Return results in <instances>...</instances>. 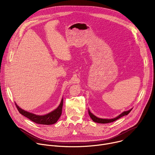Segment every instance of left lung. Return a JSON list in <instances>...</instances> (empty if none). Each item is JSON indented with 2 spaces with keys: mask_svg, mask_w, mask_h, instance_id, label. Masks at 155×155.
I'll list each match as a JSON object with an SVG mask.
<instances>
[{
  "mask_svg": "<svg viewBox=\"0 0 155 155\" xmlns=\"http://www.w3.org/2000/svg\"><path fill=\"white\" fill-rule=\"evenodd\" d=\"M132 108L130 109L129 110H128V111H125V112H123L122 114H121L120 115H118L117 117L115 118H113V119H102V118H97V117H96L95 115H94L93 114H91L90 111V110H88V113H89V115L90 117H91V118L92 119V120L96 123H102V124H105V123H112V122H114L116 120H117L118 119L120 118L121 117H123V116H125V115H127V114H129L130 113V112L131 111Z\"/></svg>",
  "mask_w": 155,
  "mask_h": 155,
  "instance_id": "left-lung-1",
  "label": "left lung"
}]
</instances>
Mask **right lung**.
Wrapping results in <instances>:
<instances>
[{
  "mask_svg": "<svg viewBox=\"0 0 155 155\" xmlns=\"http://www.w3.org/2000/svg\"><path fill=\"white\" fill-rule=\"evenodd\" d=\"M16 107L19 111V112L24 115L25 117L29 118L32 121L40 124H46V125H50L54 124L58 121L59 117L62 114V105H63V99H62L61 102L58 106V107L55 109L53 111L51 112L50 113L46 114L45 115H37L35 114L28 112L25 110L21 109L16 104H15Z\"/></svg>",
  "mask_w": 155,
  "mask_h": 155,
  "instance_id": "add662e5",
  "label": "right lung"
}]
</instances>
